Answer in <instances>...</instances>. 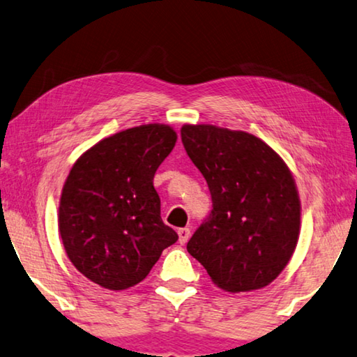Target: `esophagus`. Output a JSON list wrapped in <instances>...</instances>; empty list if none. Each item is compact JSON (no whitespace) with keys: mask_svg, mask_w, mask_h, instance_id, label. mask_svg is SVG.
Instances as JSON below:
<instances>
[{"mask_svg":"<svg viewBox=\"0 0 357 357\" xmlns=\"http://www.w3.org/2000/svg\"><path fill=\"white\" fill-rule=\"evenodd\" d=\"M190 234H191L190 227H180V229H178V242L182 243V245H185L186 242H188Z\"/></svg>","mask_w":357,"mask_h":357,"instance_id":"esophagus-1","label":"esophagus"}]
</instances>
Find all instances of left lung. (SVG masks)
I'll use <instances>...</instances> for the list:
<instances>
[{"label":"left lung","instance_id":"left-lung-1","mask_svg":"<svg viewBox=\"0 0 357 357\" xmlns=\"http://www.w3.org/2000/svg\"><path fill=\"white\" fill-rule=\"evenodd\" d=\"M182 142L212 196L186 250L221 289L264 288L293 256L301 227L296 183L261 139L212 125H185Z\"/></svg>","mask_w":357,"mask_h":357}]
</instances>
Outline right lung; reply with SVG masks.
Wrapping results in <instances>:
<instances>
[{"label":"right lung","instance_id":"1","mask_svg":"<svg viewBox=\"0 0 357 357\" xmlns=\"http://www.w3.org/2000/svg\"><path fill=\"white\" fill-rule=\"evenodd\" d=\"M175 140L171 126L142 125L102 139L75 161L63 186L58 227L68 258L93 283L131 288L178 241L162 223L153 186Z\"/></svg>","mask_w":357,"mask_h":357}]
</instances>
